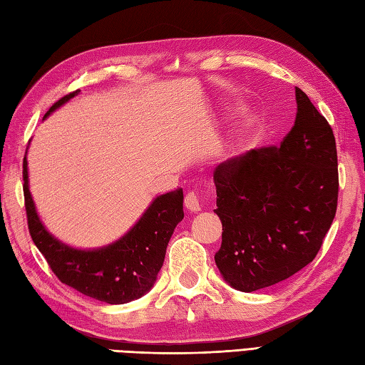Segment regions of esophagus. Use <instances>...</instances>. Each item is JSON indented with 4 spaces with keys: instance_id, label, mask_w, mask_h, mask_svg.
<instances>
[{
    "instance_id": "1",
    "label": "esophagus",
    "mask_w": 365,
    "mask_h": 365,
    "mask_svg": "<svg viewBox=\"0 0 365 365\" xmlns=\"http://www.w3.org/2000/svg\"><path fill=\"white\" fill-rule=\"evenodd\" d=\"M184 206L187 207L190 212H200L201 206H200V200H198L195 192H187V193H185Z\"/></svg>"
}]
</instances>
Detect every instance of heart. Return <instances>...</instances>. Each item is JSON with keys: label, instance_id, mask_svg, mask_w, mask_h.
Listing matches in <instances>:
<instances>
[{"label": "heart", "instance_id": "heart-1", "mask_svg": "<svg viewBox=\"0 0 365 365\" xmlns=\"http://www.w3.org/2000/svg\"><path fill=\"white\" fill-rule=\"evenodd\" d=\"M237 110H240V108H232V112H237ZM250 140H251V139H250V134H248V133L242 134L240 140H239V143H237V150H239V151L247 150L248 145H250Z\"/></svg>", "mask_w": 365, "mask_h": 365}]
</instances>
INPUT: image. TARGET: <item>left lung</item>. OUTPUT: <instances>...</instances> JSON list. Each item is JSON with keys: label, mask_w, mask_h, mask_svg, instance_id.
<instances>
[{"label": "left lung", "mask_w": 365, "mask_h": 365, "mask_svg": "<svg viewBox=\"0 0 365 365\" xmlns=\"http://www.w3.org/2000/svg\"><path fill=\"white\" fill-rule=\"evenodd\" d=\"M279 147L251 150L214 170L223 225L215 264L240 292L284 281L317 256L339 193L333 129L302 88Z\"/></svg>", "instance_id": "left-lung-1"}]
</instances>
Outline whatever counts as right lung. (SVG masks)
<instances>
[{
  "instance_id": "add662e5",
  "label": "right lung",
  "mask_w": 365,
  "mask_h": 365,
  "mask_svg": "<svg viewBox=\"0 0 365 365\" xmlns=\"http://www.w3.org/2000/svg\"><path fill=\"white\" fill-rule=\"evenodd\" d=\"M78 93L79 91L54 103L43 118ZM23 180L31 237L61 282L109 304H125L150 292L164 264L168 240L184 218L182 189L156 197L118 240L101 248L83 250L56 239L40 220L29 192L26 156L23 160Z\"/></svg>"
}]
</instances>
